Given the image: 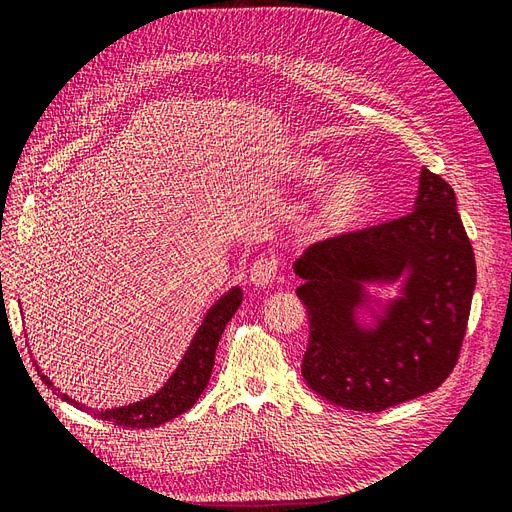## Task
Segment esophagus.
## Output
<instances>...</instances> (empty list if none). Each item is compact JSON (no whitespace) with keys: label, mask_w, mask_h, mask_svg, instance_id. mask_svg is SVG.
Here are the masks:
<instances>
[{"label":"esophagus","mask_w":512,"mask_h":512,"mask_svg":"<svg viewBox=\"0 0 512 512\" xmlns=\"http://www.w3.org/2000/svg\"><path fill=\"white\" fill-rule=\"evenodd\" d=\"M277 277V260L271 256L258 258L250 269V282L254 286H269Z\"/></svg>","instance_id":"34e87169"}]
</instances>
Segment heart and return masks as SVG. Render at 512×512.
Returning a JSON list of instances; mask_svg holds the SVG:
<instances>
[{
    "label": "heart",
    "mask_w": 512,
    "mask_h": 512,
    "mask_svg": "<svg viewBox=\"0 0 512 512\" xmlns=\"http://www.w3.org/2000/svg\"><path fill=\"white\" fill-rule=\"evenodd\" d=\"M329 168L320 158L301 156L292 162L290 175L303 188H314L324 177ZM374 183L361 173V170H346L337 175L324 188L318 203V222L320 226L333 232V235H344L359 228L374 207Z\"/></svg>",
    "instance_id": "b5f03b06"
}]
</instances>
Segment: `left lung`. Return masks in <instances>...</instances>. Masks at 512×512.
I'll list each match as a JSON object with an SVG mask.
<instances>
[{
  "label": "left lung",
  "mask_w": 512,
  "mask_h": 512,
  "mask_svg": "<svg viewBox=\"0 0 512 512\" xmlns=\"http://www.w3.org/2000/svg\"><path fill=\"white\" fill-rule=\"evenodd\" d=\"M309 318L301 374L335 406L380 412L436 391L466 335L476 262L451 185L423 166L414 211L307 247L294 262ZM402 282L376 328L355 318L369 283Z\"/></svg>",
  "instance_id": "obj_1"
}]
</instances>
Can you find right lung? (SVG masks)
Returning <instances> with one entry per match:
<instances>
[{
	"label": "right lung",
	"mask_w": 512,
	"mask_h": 512,
	"mask_svg": "<svg viewBox=\"0 0 512 512\" xmlns=\"http://www.w3.org/2000/svg\"><path fill=\"white\" fill-rule=\"evenodd\" d=\"M241 301H243V292L239 286L230 288L226 294H222V297L213 303L207 316L203 318V324L198 327L190 348L185 350L179 367L173 371V376L166 380V384L158 393L149 395L147 399L136 401V404L108 408V410H91L85 404H79V401L70 399L66 393H59V389H55L49 376L42 374L40 367H38V376L46 386H49V389L57 391L61 399L68 401V404H72L74 408H79L83 412L94 414L102 418V421L121 425V427H132V429L160 427L162 423L170 421V418L188 412L207 389L220 337L226 329L228 320L235 316Z\"/></svg>",
	"instance_id": "1"
}]
</instances>
